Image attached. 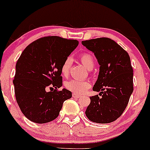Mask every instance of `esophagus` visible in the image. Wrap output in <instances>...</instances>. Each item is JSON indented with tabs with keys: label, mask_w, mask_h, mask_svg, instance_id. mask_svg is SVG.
<instances>
[{
	"label": "esophagus",
	"mask_w": 150,
	"mask_h": 150,
	"mask_svg": "<svg viewBox=\"0 0 150 150\" xmlns=\"http://www.w3.org/2000/svg\"><path fill=\"white\" fill-rule=\"evenodd\" d=\"M72 97H73V98H80V96L77 95L76 93H74L73 94H72Z\"/></svg>",
	"instance_id": "1"
}]
</instances>
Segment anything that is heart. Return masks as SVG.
<instances>
[{
    "mask_svg": "<svg viewBox=\"0 0 150 150\" xmlns=\"http://www.w3.org/2000/svg\"><path fill=\"white\" fill-rule=\"evenodd\" d=\"M80 59L83 64L88 69H92L94 66L93 59L89 53H83L81 54ZM71 64V59L67 58L62 64L61 67L62 74L64 76H67L69 73ZM65 87L67 89L74 92L75 93L82 94L90 87V83L88 81L85 80H77L72 79L66 82Z\"/></svg>",
    "mask_w": 150,
    "mask_h": 150,
    "instance_id": "heart-1",
    "label": "heart"
}]
</instances>
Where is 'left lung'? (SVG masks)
Returning <instances> with one entry per match:
<instances>
[{"label": "left lung", "instance_id": "8db88e82", "mask_svg": "<svg viewBox=\"0 0 150 150\" xmlns=\"http://www.w3.org/2000/svg\"><path fill=\"white\" fill-rule=\"evenodd\" d=\"M94 54L99 66L98 76L93 90L99 95L90 97L85 114L96 123L117 120L125 110L133 91V70L127 52L110 38L81 42Z\"/></svg>", "mask_w": 150, "mask_h": 150}]
</instances>
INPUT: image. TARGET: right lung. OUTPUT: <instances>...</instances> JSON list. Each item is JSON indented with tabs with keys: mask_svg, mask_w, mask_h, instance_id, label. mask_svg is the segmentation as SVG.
Returning <instances> with one entry per match:
<instances>
[{
	"mask_svg": "<svg viewBox=\"0 0 150 150\" xmlns=\"http://www.w3.org/2000/svg\"><path fill=\"white\" fill-rule=\"evenodd\" d=\"M76 40L57 36L40 38L23 50L16 66L13 84L22 112L32 122L47 123L58 117L71 92L62 86L61 67L78 46ZM47 88L54 91H46Z\"/></svg>",
	"mask_w": 150,
	"mask_h": 150,
	"instance_id": "right-lung-1",
	"label": "right lung"
}]
</instances>
